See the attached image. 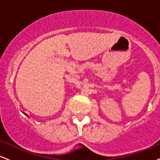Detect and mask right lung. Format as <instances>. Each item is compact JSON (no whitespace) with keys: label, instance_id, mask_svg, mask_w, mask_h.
I'll use <instances>...</instances> for the list:
<instances>
[{"label":"right lung","instance_id":"right-lung-1","mask_svg":"<svg viewBox=\"0 0 160 160\" xmlns=\"http://www.w3.org/2000/svg\"><path fill=\"white\" fill-rule=\"evenodd\" d=\"M25 115H26V116H27V117H28V114H26V113H25Z\"/></svg>","mask_w":160,"mask_h":160}]
</instances>
